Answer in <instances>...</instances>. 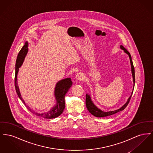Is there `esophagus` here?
<instances>
[{
	"label": "esophagus",
	"mask_w": 153,
	"mask_h": 153,
	"mask_svg": "<svg viewBox=\"0 0 153 153\" xmlns=\"http://www.w3.org/2000/svg\"><path fill=\"white\" fill-rule=\"evenodd\" d=\"M76 79L78 80H82L84 79V75L82 73H78L76 76Z\"/></svg>",
	"instance_id": "34e87169"
}]
</instances>
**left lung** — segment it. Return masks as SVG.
Instances as JSON below:
<instances>
[{
  "mask_svg": "<svg viewBox=\"0 0 153 153\" xmlns=\"http://www.w3.org/2000/svg\"><path fill=\"white\" fill-rule=\"evenodd\" d=\"M120 49L122 50L123 51L124 53H126L127 54H128L130 60V64H131V73H132V79H133V82H134V86H133V89L132 91L131 92V96L128 97V99H127V102L124 104L123 106H122L119 109L114 110V111H107V112H104L103 111H102V109H99L98 107H97V106L95 105L94 103V102H92L91 96L89 94H87L86 95V99H85V104L87 106L88 111L94 116L96 117H106L108 116H110L112 115H114L115 114H116L117 112H119L121 111H123L124 108L127 107V105H128V102L130 100L131 96L132 95L133 93V90L134 88V85H135V69H134V67L133 65V63H132V58H131V55L130 54V53L127 51L126 49H125L123 47V46L120 45Z\"/></svg>",
  "mask_w": 153,
  "mask_h": 153,
  "instance_id": "1",
  "label": "left lung"
}]
</instances>
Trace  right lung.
<instances>
[{
  "label": "right lung",
  "mask_w": 153,
  "mask_h": 153,
  "mask_svg": "<svg viewBox=\"0 0 153 153\" xmlns=\"http://www.w3.org/2000/svg\"><path fill=\"white\" fill-rule=\"evenodd\" d=\"M28 46L29 44L27 42H25L24 46L22 47L21 50L19 51L16 61L15 64V87L16 94L22 100V102L25 104L26 107L29 109L30 112L33 113L38 117H42L45 119H53L59 117L64 110L65 107V97L66 93L69 91V88L72 85V81L71 78H66L59 81L56 83V87L54 88V95L55 97L56 104L51 107V109L47 112H44L42 113H39L34 111V110L30 108L28 105H26L25 101L21 96L20 91L18 85V80L17 76L19 72V68L22 66V64L24 61V59L26 54L28 52Z\"/></svg>",
  "instance_id": "1"
}]
</instances>
